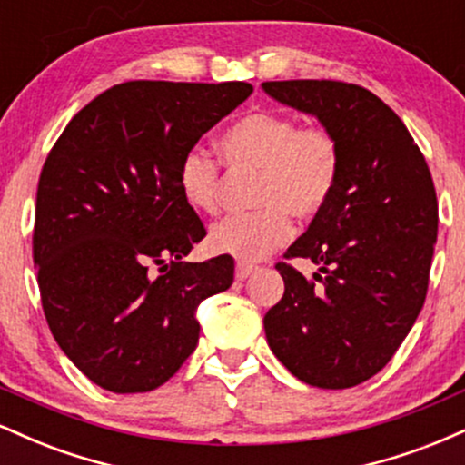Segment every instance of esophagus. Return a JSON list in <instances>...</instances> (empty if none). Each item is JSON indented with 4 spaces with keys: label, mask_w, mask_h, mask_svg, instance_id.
<instances>
[{
    "label": "esophagus",
    "mask_w": 465,
    "mask_h": 465,
    "mask_svg": "<svg viewBox=\"0 0 465 465\" xmlns=\"http://www.w3.org/2000/svg\"><path fill=\"white\" fill-rule=\"evenodd\" d=\"M253 271H255V266H253V264L238 262V264H236V280H240V282L247 280V277H249L251 273H253Z\"/></svg>",
    "instance_id": "1"
}]
</instances>
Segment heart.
<instances>
[{
	"label": "heart",
	"mask_w": 465,
	"mask_h": 465,
	"mask_svg": "<svg viewBox=\"0 0 465 465\" xmlns=\"http://www.w3.org/2000/svg\"><path fill=\"white\" fill-rule=\"evenodd\" d=\"M221 153L236 173L258 174V212L227 216L212 227V251L258 262L291 238V216L311 221L332 199L341 174V143L328 126L300 124L275 109L249 111L221 135ZM177 183L192 210L214 214L221 203V162L192 146L179 162Z\"/></svg>",
	"instance_id": "1"
}]
</instances>
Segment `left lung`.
Masks as SVG:
<instances>
[{"mask_svg": "<svg viewBox=\"0 0 465 465\" xmlns=\"http://www.w3.org/2000/svg\"><path fill=\"white\" fill-rule=\"evenodd\" d=\"M264 92L319 117L341 143L336 190L286 260L284 295L264 314L269 348L322 389L370 381L391 361L424 306L437 240V194L424 154L391 106L341 80H269Z\"/></svg>", "mask_w": 465, "mask_h": 465, "instance_id": "obj_1", "label": "left lung"}]
</instances>
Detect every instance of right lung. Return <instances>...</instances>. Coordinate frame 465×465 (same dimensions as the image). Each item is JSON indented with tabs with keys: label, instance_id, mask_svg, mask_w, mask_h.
<instances>
[{
	"label": "right lung",
	"instance_id": "add662e5",
	"mask_svg": "<svg viewBox=\"0 0 465 465\" xmlns=\"http://www.w3.org/2000/svg\"><path fill=\"white\" fill-rule=\"evenodd\" d=\"M251 92L129 80L83 106L47 154L32 232L41 306L58 348L106 391L170 381L199 343L196 306L232 286L229 255L181 262L207 232L177 170Z\"/></svg>",
	"mask_w": 465,
	"mask_h": 465
}]
</instances>
